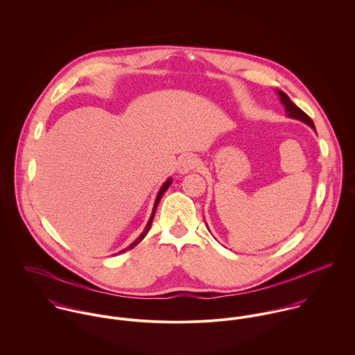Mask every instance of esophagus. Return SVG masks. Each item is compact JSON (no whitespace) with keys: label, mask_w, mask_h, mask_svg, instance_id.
<instances>
[{"label":"esophagus","mask_w":355,"mask_h":355,"mask_svg":"<svg viewBox=\"0 0 355 355\" xmlns=\"http://www.w3.org/2000/svg\"><path fill=\"white\" fill-rule=\"evenodd\" d=\"M198 164V159L194 154H187L184 155L180 162H179V166H178V171L179 173H187L190 171H193Z\"/></svg>","instance_id":"1"}]
</instances>
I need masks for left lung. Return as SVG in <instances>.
Segmentation results:
<instances>
[{"mask_svg": "<svg viewBox=\"0 0 355 355\" xmlns=\"http://www.w3.org/2000/svg\"><path fill=\"white\" fill-rule=\"evenodd\" d=\"M277 92V94H279V97H280V102L284 105V109H286V116L287 117H290V119H295V120H300V121H302L304 124H307V125H310L314 131H315V127H314V123H313V120L304 113L302 109H300L294 102L290 100V97L284 93V92H282V90H276Z\"/></svg>", "mask_w": 355, "mask_h": 355, "instance_id": "left-lung-1", "label": "left lung"}]
</instances>
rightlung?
<instances>
[{
	"label": "right lung",
	"mask_w": 355,
	"mask_h": 355,
	"mask_svg": "<svg viewBox=\"0 0 355 355\" xmlns=\"http://www.w3.org/2000/svg\"><path fill=\"white\" fill-rule=\"evenodd\" d=\"M172 184V178H168L166 179V182H164V184L161 186V189H159V191H158V194H157V197H155V201H154V206H153L152 214H150V218H149V221H148V224H146V227H145V230H144V232L130 245V246H127L124 250H121V252H119V254L124 253V252H127V250H131V249H134L138 243H141L142 242V239L148 235V232H149V230H150V227H152L153 218H154V214H155V210H157V206H158V203H159V200H161V197L164 196V193L169 189V186Z\"/></svg>",
	"instance_id": "right-lung-1"
}]
</instances>
